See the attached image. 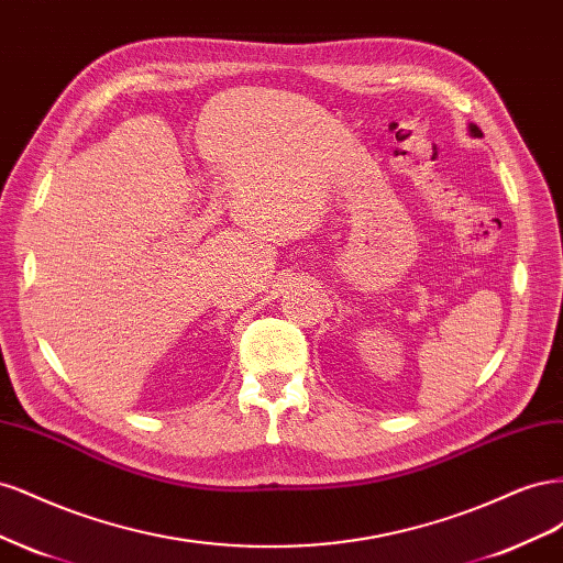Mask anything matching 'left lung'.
I'll return each mask as SVG.
<instances>
[{
  "label": "left lung",
  "instance_id": "8db88e82",
  "mask_svg": "<svg viewBox=\"0 0 563 563\" xmlns=\"http://www.w3.org/2000/svg\"><path fill=\"white\" fill-rule=\"evenodd\" d=\"M467 133L472 135V139H482V135H484V133L479 131V126H476V124H470V126H467Z\"/></svg>",
  "mask_w": 563,
  "mask_h": 563
}]
</instances>
